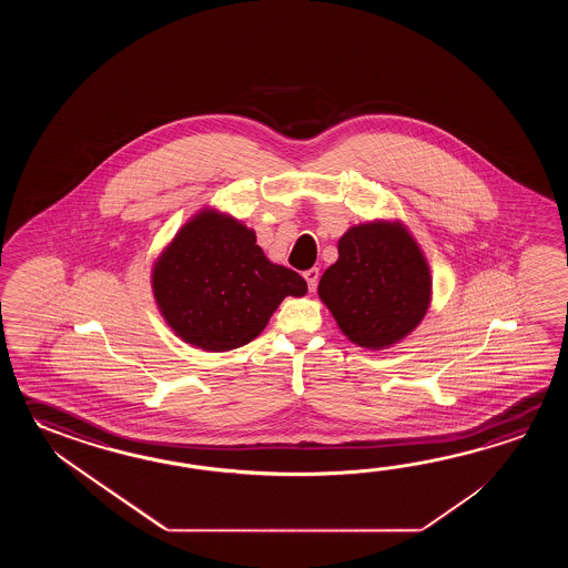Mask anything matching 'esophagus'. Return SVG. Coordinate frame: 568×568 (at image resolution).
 <instances>
[{"mask_svg": "<svg viewBox=\"0 0 568 568\" xmlns=\"http://www.w3.org/2000/svg\"><path fill=\"white\" fill-rule=\"evenodd\" d=\"M318 278H321V274H318V270H316V267H311V270H306V272H304V280H306V284H308V290L316 288Z\"/></svg>", "mask_w": 568, "mask_h": 568, "instance_id": "34e87169", "label": "esophagus"}]
</instances>
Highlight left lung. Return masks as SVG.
Masks as SVG:
<instances>
[{
  "label": "left lung",
  "mask_w": 568,
  "mask_h": 568,
  "mask_svg": "<svg viewBox=\"0 0 568 568\" xmlns=\"http://www.w3.org/2000/svg\"><path fill=\"white\" fill-rule=\"evenodd\" d=\"M338 260L318 296L351 343L386 349L410 335L430 306V267L399 221H369L345 231Z\"/></svg>",
  "instance_id": "1"
}]
</instances>
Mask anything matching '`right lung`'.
<instances>
[{
    "label": "right lung",
    "mask_w": 568,
    "mask_h": 568,
    "mask_svg": "<svg viewBox=\"0 0 568 568\" xmlns=\"http://www.w3.org/2000/svg\"><path fill=\"white\" fill-rule=\"evenodd\" d=\"M152 290L184 343L219 353L254 341L280 302L308 288L301 274L267 260L242 221L203 209L158 257Z\"/></svg>",
    "instance_id": "obj_1"
}]
</instances>
